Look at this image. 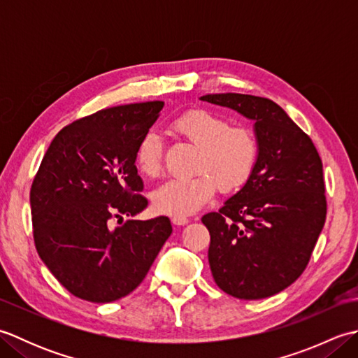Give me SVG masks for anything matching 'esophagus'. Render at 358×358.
<instances>
[{
  "instance_id": "esophagus-1",
  "label": "esophagus",
  "mask_w": 358,
  "mask_h": 358,
  "mask_svg": "<svg viewBox=\"0 0 358 358\" xmlns=\"http://www.w3.org/2000/svg\"><path fill=\"white\" fill-rule=\"evenodd\" d=\"M172 223L175 226H185L189 223V218L187 217H180V215H175L172 217Z\"/></svg>"
}]
</instances>
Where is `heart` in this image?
<instances>
[{"mask_svg": "<svg viewBox=\"0 0 358 358\" xmlns=\"http://www.w3.org/2000/svg\"><path fill=\"white\" fill-rule=\"evenodd\" d=\"M172 129L196 148L192 171L187 178H172L152 194L154 208L167 215H191L209 203L217 185L224 192L240 187L252 173L260 144L252 129L231 126L222 113L192 109L173 120ZM162 140L148 132L138 143L135 163L146 177L162 172Z\"/></svg>", "mask_w": 358, "mask_h": 358, "instance_id": "heart-1", "label": "heart"}]
</instances>
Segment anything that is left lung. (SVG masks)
I'll use <instances>...</instances> for the list:
<instances>
[{
    "label": "left lung",
    "instance_id": "1",
    "mask_svg": "<svg viewBox=\"0 0 358 358\" xmlns=\"http://www.w3.org/2000/svg\"><path fill=\"white\" fill-rule=\"evenodd\" d=\"M200 100L254 120L260 144L246 185L201 218L210 234L209 266L218 287L260 300L306 269L326 220L323 164L313 140L268 98L210 94Z\"/></svg>",
    "mask_w": 358,
    "mask_h": 358
}]
</instances>
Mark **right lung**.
Returning <instances> with one entry per match:
<instances>
[{"label": "right lung", "instance_id": "right-lung-1", "mask_svg": "<svg viewBox=\"0 0 358 358\" xmlns=\"http://www.w3.org/2000/svg\"><path fill=\"white\" fill-rule=\"evenodd\" d=\"M163 106L124 104L80 118L43 157L30 187L35 246L78 299L110 303L131 294L172 234L167 217L123 223L148 208L135 152Z\"/></svg>", "mask_w": 358, "mask_h": 358}]
</instances>
